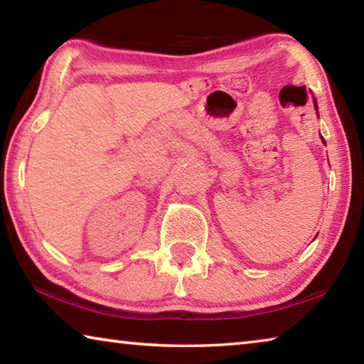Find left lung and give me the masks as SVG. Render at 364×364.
<instances>
[{"label": "left lung", "instance_id": "1", "mask_svg": "<svg viewBox=\"0 0 364 364\" xmlns=\"http://www.w3.org/2000/svg\"><path fill=\"white\" fill-rule=\"evenodd\" d=\"M315 104H316V101H315ZM315 107H316V106H315Z\"/></svg>", "mask_w": 364, "mask_h": 364}]
</instances>
